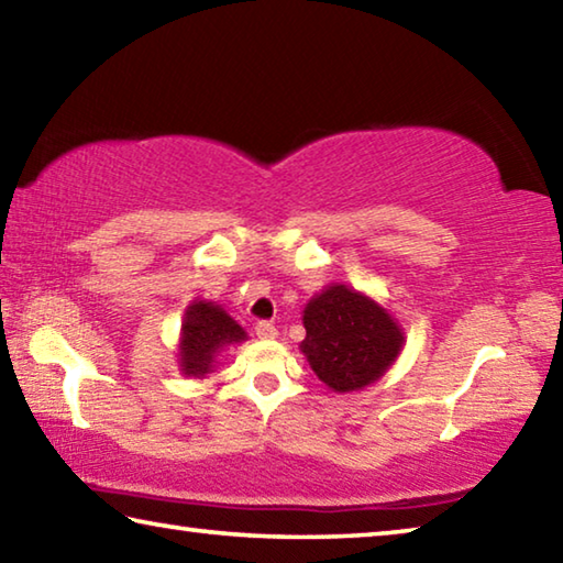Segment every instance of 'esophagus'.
<instances>
[{
    "label": "esophagus",
    "instance_id": "esophagus-1",
    "mask_svg": "<svg viewBox=\"0 0 563 563\" xmlns=\"http://www.w3.org/2000/svg\"><path fill=\"white\" fill-rule=\"evenodd\" d=\"M255 335L261 340H275L278 338V328H275L273 322H258V325H255Z\"/></svg>",
    "mask_w": 563,
    "mask_h": 563
}]
</instances>
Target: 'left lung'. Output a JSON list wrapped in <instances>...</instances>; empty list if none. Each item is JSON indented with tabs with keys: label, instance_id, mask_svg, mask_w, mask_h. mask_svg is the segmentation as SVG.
<instances>
[{
	"label": "left lung",
	"instance_id": "left-lung-1",
	"mask_svg": "<svg viewBox=\"0 0 563 563\" xmlns=\"http://www.w3.org/2000/svg\"><path fill=\"white\" fill-rule=\"evenodd\" d=\"M300 352L332 393L347 395L377 383L405 347L397 318L369 295L332 283L302 310Z\"/></svg>",
	"mask_w": 563,
	"mask_h": 563
}]
</instances>
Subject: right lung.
Returning a JSON list of instances; mask_svg holds the SVG:
<instances>
[{
  "label": "right lung",
  "instance_id": "add662e5",
  "mask_svg": "<svg viewBox=\"0 0 563 563\" xmlns=\"http://www.w3.org/2000/svg\"><path fill=\"white\" fill-rule=\"evenodd\" d=\"M247 340V332L211 300L188 302L180 322L178 338V369L186 377L203 379L213 373L216 357L225 347Z\"/></svg>",
  "mask_w": 563,
  "mask_h": 563
}]
</instances>
